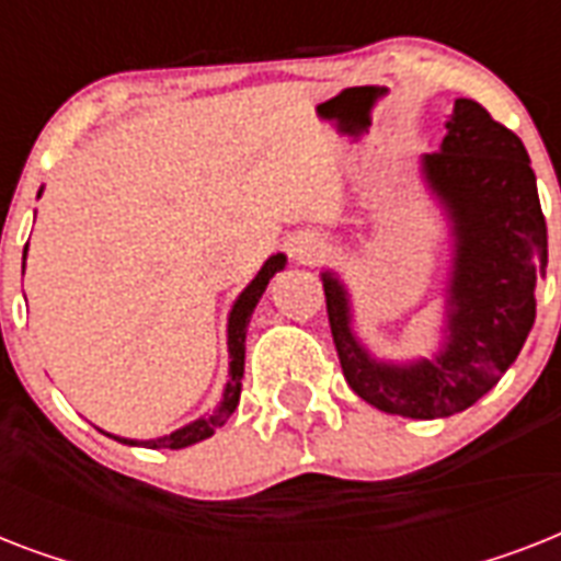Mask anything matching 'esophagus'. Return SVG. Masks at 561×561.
<instances>
[{
	"label": "esophagus",
	"instance_id": "esophagus-1",
	"mask_svg": "<svg viewBox=\"0 0 561 561\" xmlns=\"http://www.w3.org/2000/svg\"><path fill=\"white\" fill-rule=\"evenodd\" d=\"M290 255L299 264H314L323 255V238L314 232H299L297 238H290Z\"/></svg>",
	"mask_w": 561,
	"mask_h": 561
}]
</instances>
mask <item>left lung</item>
<instances>
[{
  "label": "left lung",
  "instance_id": "8db88e82",
  "mask_svg": "<svg viewBox=\"0 0 561 561\" xmlns=\"http://www.w3.org/2000/svg\"><path fill=\"white\" fill-rule=\"evenodd\" d=\"M445 127L439 151L422 157V178L454 238L443 350L410 364L373 358L352 329L350 290L323 273L343 375L360 399L392 416H454L486 396L536 323V282L548 267V224L522 139L471 99L454 101Z\"/></svg>",
  "mask_w": 561,
  "mask_h": 561
}]
</instances>
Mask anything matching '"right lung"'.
Instances as JSON below:
<instances>
[{"mask_svg":"<svg viewBox=\"0 0 561 561\" xmlns=\"http://www.w3.org/2000/svg\"><path fill=\"white\" fill-rule=\"evenodd\" d=\"M25 259V253H22ZM285 255L276 253L271 255L267 262L262 264V271L255 273V279L247 285L241 294H238L236 306L229 311V323H227V350H229V381L224 387V401L218 404V410L211 416H201L188 422L186 427H180L174 434L160 436V439H122V436H113L118 443L125 445H145V448H186V445L201 443L206 436L215 434V427H220L227 422V416L238 408V399H241V378H244V341H247V325H250V317H253V308L259 306L267 282L276 276V273L285 267ZM22 271H25V262H22ZM110 436V434H107Z\"/></svg>","mask_w":561,"mask_h":561,"instance_id":"1","label":"right lung"}]
</instances>
